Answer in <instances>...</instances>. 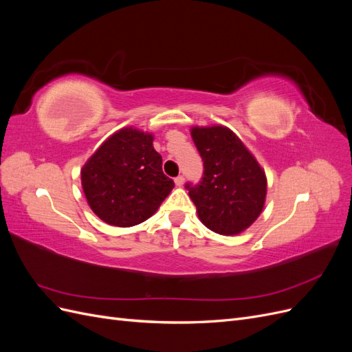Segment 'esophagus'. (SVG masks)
Masks as SVG:
<instances>
[{"mask_svg":"<svg viewBox=\"0 0 352 352\" xmlns=\"http://www.w3.org/2000/svg\"><path fill=\"white\" fill-rule=\"evenodd\" d=\"M175 184H176V186H184L185 177H184V176H177V177L175 179Z\"/></svg>","mask_w":352,"mask_h":352,"instance_id":"obj_1","label":"esophagus"}]
</instances>
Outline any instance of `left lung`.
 Instances as JSON below:
<instances>
[{"label":"left lung","mask_w":352,"mask_h":352,"mask_svg":"<svg viewBox=\"0 0 352 352\" xmlns=\"http://www.w3.org/2000/svg\"><path fill=\"white\" fill-rule=\"evenodd\" d=\"M190 136L204 162V176L186 184L202 225L232 236L258 219L267 194L263 167L229 127L194 126Z\"/></svg>","instance_id":"obj_1"}]
</instances>
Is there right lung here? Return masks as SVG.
Listing matches in <instances>:
<instances>
[{"label": "right lung", "mask_w": 352, "mask_h": 352, "mask_svg": "<svg viewBox=\"0 0 352 352\" xmlns=\"http://www.w3.org/2000/svg\"><path fill=\"white\" fill-rule=\"evenodd\" d=\"M153 133L123 127L105 140L80 170L91 210L111 226L131 228L150 219L172 192Z\"/></svg>", "instance_id": "add662e5"}]
</instances>
